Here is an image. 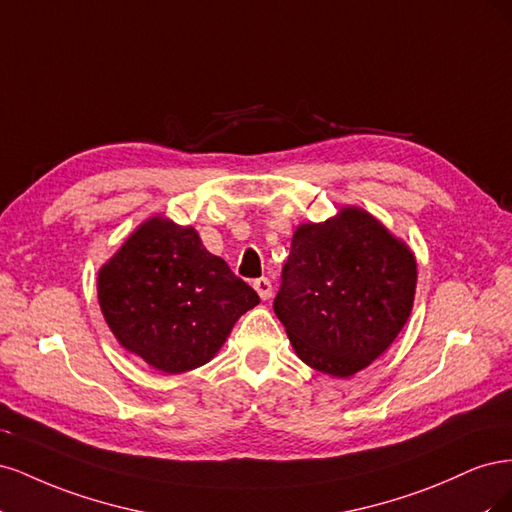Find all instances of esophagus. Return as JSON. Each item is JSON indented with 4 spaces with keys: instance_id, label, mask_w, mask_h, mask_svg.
Segmentation results:
<instances>
[{
    "instance_id": "34e87169",
    "label": "esophagus",
    "mask_w": 512,
    "mask_h": 512,
    "mask_svg": "<svg viewBox=\"0 0 512 512\" xmlns=\"http://www.w3.org/2000/svg\"><path fill=\"white\" fill-rule=\"evenodd\" d=\"M254 288H256V292L260 294V299H262V301L271 299L273 286H271V280H269V277H260V280H256V282H254Z\"/></svg>"
}]
</instances>
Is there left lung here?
Returning a JSON list of instances; mask_svg holds the SVG:
<instances>
[{
	"mask_svg": "<svg viewBox=\"0 0 512 512\" xmlns=\"http://www.w3.org/2000/svg\"><path fill=\"white\" fill-rule=\"evenodd\" d=\"M414 290L410 247L371 213L344 207L294 230L273 309L303 363L348 378L395 342Z\"/></svg>",
	"mask_w": 512,
	"mask_h": 512,
	"instance_id": "8db88e82",
	"label": "left lung"
}]
</instances>
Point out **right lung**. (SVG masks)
<instances>
[{"instance_id": "add662e5", "label": "right lung", "mask_w": 512, "mask_h": 512, "mask_svg": "<svg viewBox=\"0 0 512 512\" xmlns=\"http://www.w3.org/2000/svg\"><path fill=\"white\" fill-rule=\"evenodd\" d=\"M98 301L117 342L164 374L209 363L235 322L260 303L192 226L160 215L100 269Z\"/></svg>"}]
</instances>
